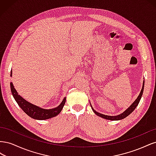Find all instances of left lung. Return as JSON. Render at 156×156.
Instances as JSON below:
<instances>
[{"mask_svg":"<svg viewBox=\"0 0 156 156\" xmlns=\"http://www.w3.org/2000/svg\"><path fill=\"white\" fill-rule=\"evenodd\" d=\"M144 81L143 82V88H142V90H141V91L140 92V94L139 95L138 98L136 99V100L132 103L131 105L127 108V109L126 111H125L123 113H122V114L118 115V116H107V115H103V114H100V113H99L98 112H96L95 110L94 109V108H92V107L91 106L92 108L93 111L94 112V113L95 114L99 116H100L101 118H103V119H107V120H122L124 119V118H126V116H127L128 115H129L131 113L133 112L135 109V108L136 107V106L138 105L139 103L140 100V98H141V96H142L143 95V90H144Z\"/></svg>","mask_w":156,"mask_h":156,"instance_id":"8db88e82","label":"left lung"}]
</instances>
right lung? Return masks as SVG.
Here are the masks:
<instances>
[{"label":"right lung","mask_w":156,"mask_h":156,"mask_svg":"<svg viewBox=\"0 0 156 156\" xmlns=\"http://www.w3.org/2000/svg\"><path fill=\"white\" fill-rule=\"evenodd\" d=\"M12 74V71H11V76ZM10 88L12 95L19 106L22 108V110L27 115H29V116L32 118V119L36 120H46L58 115L61 112V111H62L66 103V100L65 98L62 102L60 104V105L55 108H52V109H44V108H41L34 105L31 104L30 103L28 102L27 101L25 100L22 97H21L17 94L16 90L14 88L12 82L10 83Z\"/></svg>","instance_id":"add662e5"}]
</instances>
